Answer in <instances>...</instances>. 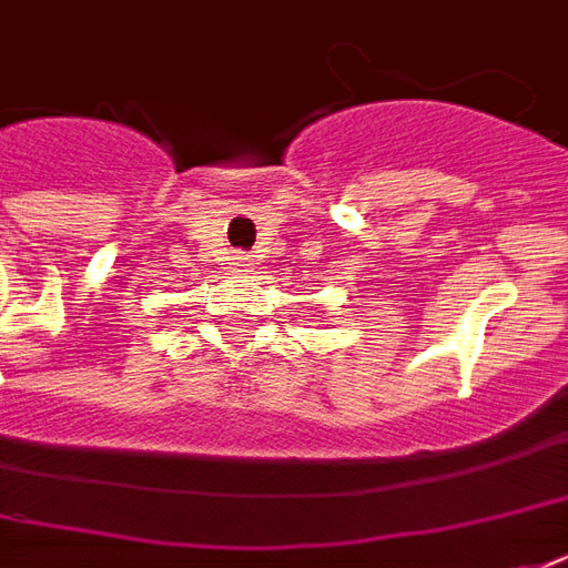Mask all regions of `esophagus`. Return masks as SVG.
<instances>
[{
    "label": "esophagus",
    "instance_id": "1",
    "mask_svg": "<svg viewBox=\"0 0 568 568\" xmlns=\"http://www.w3.org/2000/svg\"><path fill=\"white\" fill-rule=\"evenodd\" d=\"M232 265H235V271H250V267H253V258H250L247 253H239Z\"/></svg>",
    "mask_w": 568,
    "mask_h": 568
}]
</instances>
